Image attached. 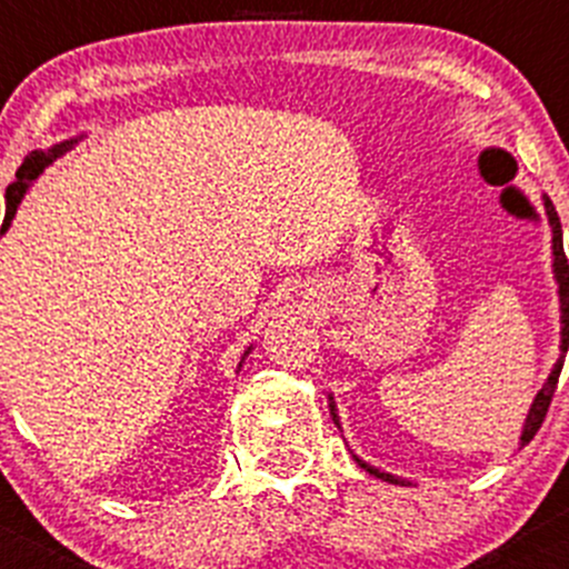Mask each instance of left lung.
Listing matches in <instances>:
<instances>
[{
    "mask_svg": "<svg viewBox=\"0 0 569 569\" xmlns=\"http://www.w3.org/2000/svg\"><path fill=\"white\" fill-rule=\"evenodd\" d=\"M542 203H545V214H548V226H550V250H553V278H556V286H559V311H561V358L556 360L553 371H550V377L545 380L542 391L533 396L531 407H529V416H526V423H523V435H520V443H529L533 435L539 432V427H542L545 421V412H548L550 407V399H553V391H556V382H559V375H561V366H565V355L569 349V263H567V256H565V244H561V222H559V214H556L553 203H550L548 194H542ZM330 399V416L332 421H336V427L341 429V421H338V412H336V401H332V396H327ZM355 457V455H352ZM355 462L360 465V468L369 470L371 476H377V479L388 481V485H405V479L401 476H393V473H386V470L375 468V465L363 462L360 457H355Z\"/></svg>",
    "mask_w": 569,
    "mask_h": 569,
    "instance_id": "left-lung-1",
    "label": "left lung"
}]
</instances>
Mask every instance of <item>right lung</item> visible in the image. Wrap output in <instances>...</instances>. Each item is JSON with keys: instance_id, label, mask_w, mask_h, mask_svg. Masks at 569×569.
Masks as SVG:
<instances>
[{"instance_id": "1", "label": "right lung", "mask_w": 569, "mask_h": 569, "mask_svg": "<svg viewBox=\"0 0 569 569\" xmlns=\"http://www.w3.org/2000/svg\"><path fill=\"white\" fill-rule=\"evenodd\" d=\"M79 140H82V137H73V140H62V142H57V146H51L49 151H36V153H32V157L24 159V164H21L19 173H16V181L10 183L8 192H4V222H2L0 237H2L4 231H8L10 222H13L16 209H19V203H21V200H24V194H27V189H30V183L36 181V178L43 173V170L49 168V164L54 162V159H60L62 153L71 151V148L77 146ZM250 349L252 347L244 349V355H242V360H239V366L244 363V358H248V355H250Z\"/></svg>"}]
</instances>
